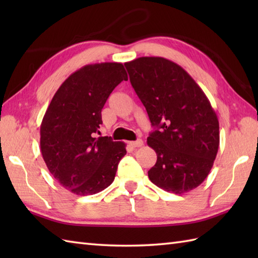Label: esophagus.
I'll return each mask as SVG.
<instances>
[{
    "mask_svg": "<svg viewBox=\"0 0 258 258\" xmlns=\"http://www.w3.org/2000/svg\"><path fill=\"white\" fill-rule=\"evenodd\" d=\"M130 145L132 147H140V146L143 145V141L138 140V141H134V142H130Z\"/></svg>",
    "mask_w": 258,
    "mask_h": 258,
    "instance_id": "34e87169",
    "label": "esophagus"
}]
</instances>
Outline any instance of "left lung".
Segmentation results:
<instances>
[{"label": "left lung", "instance_id": "8db88e82", "mask_svg": "<svg viewBox=\"0 0 258 258\" xmlns=\"http://www.w3.org/2000/svg\"><path fill=\"white\" fill-rule=\"evenodd\" d=\"M124 65L155 130L147 138L157 155L151 182L174 194L196 188L220 146V124L205 93L182 67L164 57H139Z\"/></svg>", "mask_w": 258, "mask_h": 258}]
</instances>
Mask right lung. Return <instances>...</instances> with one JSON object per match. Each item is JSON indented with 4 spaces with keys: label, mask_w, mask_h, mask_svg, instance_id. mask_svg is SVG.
Instances as JSON below:
<instances>
[{
    "label": "right lung",
    "mask_w": 258,
    "mask_h": 258,
    "mask_svg": "<svg viewBox=\"0 0 258 258\" xmlns=\"http://www.w3.org/2000/svg\"><path fill=\"white\" fill-rule=\"evenodd\" d=\"M127 73L122 63L85 65L63 82L41 124V152L48 171L76 195L100 193L113 183L125 143L100 133L102 108Z\"/></svg>",
    "instance_id": "right-lung-1"
}]
</instances>
